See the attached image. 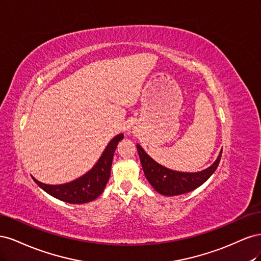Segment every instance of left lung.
Returning a JSON list of instances; mask_svg holds the SVG:
<instances>
[{"label":"left lung","instance_id":"left-lung-1","mask_svg":"<svg viewBox=\"0 0 261 261\" xmlns=\"http://www.w3.org/2000/svg\"><path fill=\"white\" fill-rule=\"evenodd\" d=\"M137 150L146 178L158 193L164 196L186 194L202 185L217 170L222 154L221 151L216 162L206 170L196 173H184L162 167L161 164L151 159L139 145H137Z\"/></svg>","mask_w":261,"mask_h":261}]
</instances>
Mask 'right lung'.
<instances>
[{"mask_svg":"<svg viewBox=\"0 0 261 261\" xmlns=\"http://www.w3.org/2000/svg\"><path fill=\"white\" fill-rule=\"evenodd\" d=\"M123 137V134L115 136L110 141L96 165L85 175L70 181V183L62 185H46L38 181L35 177L33 178L44 192L62 201L69 203L89 202L96 199L103 192L110 178V174H111L114 151L118 141L122 140Z\"/></svg>","mask_w":261,"mask_h":261,"instance_id":"1","label":"right lung"}]
</instances>
